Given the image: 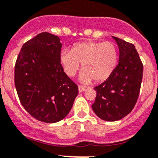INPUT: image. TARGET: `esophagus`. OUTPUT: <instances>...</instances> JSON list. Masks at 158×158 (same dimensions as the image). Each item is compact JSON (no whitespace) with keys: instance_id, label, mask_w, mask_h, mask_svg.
Instances as JSON below:
<instances>
[{"instance_id":"obj_1","label":"esophagus","mask_w":158,"mask_h":158,"mask_svg":"<svg viewBox=\"0 0 158 158\" xmlns=\"http://www.w3.org/2000/svg\"><path fill=\"white\" fill-rule=\"evenodd\" d=\"M85 87L82 86V85H79V93H82V92L85 91Z\"/></svg>"}]
</instances>
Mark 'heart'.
I'll list each match as a JSON object with an SVG mask.
<instances>
[{
	"label": "heart",
	"instance_id": "1",
	"mask_svg": "<svg viewBox=\"0 0 158 158\" xmlns=\"http://www.w3.org/2000/svg\"><path fill=\"white\" fill-rule=\"evenodd\" d=\"M117 59V48L111 42H80L71 52L62 51L60 56L61 63L69 76H74L82 64L81 80L84 82L106 79L114 70Z\"/></svg>",
	"mask_w": 158,
	"mask_h": 158
}]
</instances>
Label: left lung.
<instances>
[{"mask_svg":"<svg viewBox=\"0 0 158 158\" xmlns=\"http://www.w3.org/2000/svg\"><path fill=\"white\" fill-rule=\"evenodd\" d=\"M120 50L119 63L102 83L94 87V113L106 121H116L129 114L137 103L143 78V63L135 46L113 37Z\"/></svg>","mask_w":158,"mask_h":158,"instance_id":"8db88e82","label":"left lung"}]
</instances>
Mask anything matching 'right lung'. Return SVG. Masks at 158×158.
Wrapping results in <instances>:
<instances>
[{"mask_svg": "<svg viewBox=\"0 0 158 158\" xmlns=\"http://www.w3.org/2000/svg\"><path fill=\"white\" fill-rule=\"evenodd\" d=\"M62 45L59 37L42 32L23 45L15 62L20 102L32 117L44 123L65 117L79 93L61 64Z\"/></svg>", "mask_w": 158, "mask_h": 158, "instance_id": "obj_1", "label": "right lung"}]
</instances>
